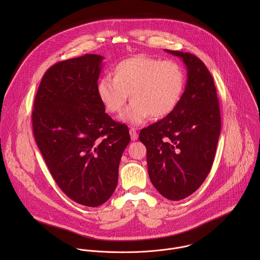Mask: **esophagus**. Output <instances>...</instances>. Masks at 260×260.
Returning a JSON list of instances; mask_svg holds the SVG:
<instances>
[{"instance_id":"esophagus-1","label":"esophagus","mask_w":260,"mask_h":260,"mask_svg":"<svg viewBox=\"0 0 260 260\" xmlns=\"http://www.w3.org/2000/svg\"><path fill=\"white\" fill-rule=\"evenodd\" d=\"M129 132H130V136H131V139H132L133 141L137 140V138H138V133H137L136 129H135V128H130Z\"/></svg>"}]
</instances>
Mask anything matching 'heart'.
Segmentation results:
<instances>
[{
  "mask_svg": "<svg viewBox=\"0 0 260 260\" xmlns=\"http://www.w3.org/2000/svg\"><path fill=\"white\" fill-rule=\"evenodd\" d=\"M185 76L174 61L139 55L119 62L113 78L102 77L97 86L98 96L109 113L123 109L130 94L131 103L121 119L132 125H141L151 116L160 119L177 107L184 90Z\"/></svg>",
  "mask_w": 260,
  "mask_h": 260,
  "instance_id": "heart-1",
  "label": "heart"
}]
</instances>
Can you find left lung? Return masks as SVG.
Returning a JSON list of instances; mask_svg holds the SVG:
<instances>
[{
    "mask_svg": "<svg viewBox=\"0 0 260 260\" xmlns=\"http://www.w3.org/2000/svg\"><path fill=\"white\" fill-rule=\"evenodd\" d=\"M165 51L183 60L185 91L175 110L142 129L139 139L147 149L152 184L177 201L195 192L210 172L221 117L214 81L204 63L190 53Z\"/></svg>",
    "mask_w": 260,
    "mask_h": 260,
    "instance_id": "8db88e82",
    "label": "left lung"
}]
</instances>
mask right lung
<instances>
[{
    "label": "right lung",
    "mask_w": 260,
    "mask_h": 260,
    "mask_svg": "<svg viewBox=\"0 0 260 260\" xmlns=\"http://www.w3.org/2000/svg\"><path fill=\"white\" fill-rule=\"evenodd\" d=\"M103 57L59 62L44 74L32 112L33 132L61 190L89 207L105 203L116 189L129 129L105 113L98 92Z\"/></svg>",
    "instance_id": "right-lung-1"
}]
</instances>
